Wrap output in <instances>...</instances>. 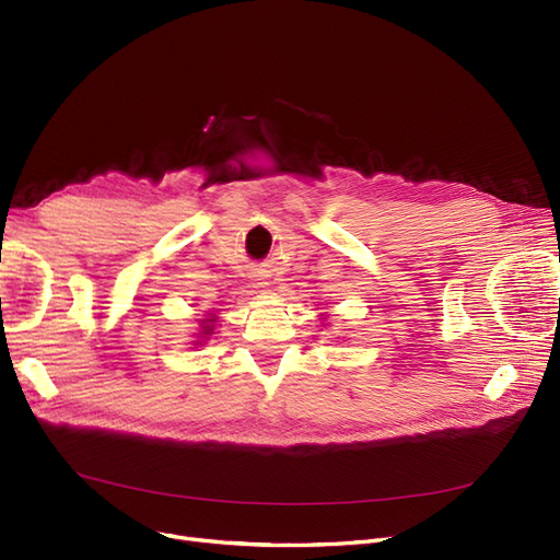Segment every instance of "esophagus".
I'll use <instances>...</instances> for the list:
<instances>
[{
    "label": "esophagus",
    "instance_id": "1",
    "mask_svg": "<svg viewBox=\"0 0 560 560\" xmlns=\"http://www.w3.org/2000/svg\"><path fill=\"white\" fill-rule=\"evenodd\" d=\"M255 284H257V287H264V284H268V282H266V276H255Z\"/></svg>",
    "mask_w": 560,
    "mask_h": 560
}]
</instances>
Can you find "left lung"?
<instances>
[{"label":"left lung","instance_id":"left-lung-1","mask_svg":"<svg viewBox=\"0 0 560 560\" xmlns=\"http://www.w3.org/2000/svg\"><path fill=\"white\" fill-rule=\"evenodd\" d=\"M319 317H326V315H319Z\"/></svg>","mask_w":560,"mask_h":560}]
</instances>
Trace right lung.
<instances>
[{"label": "right lung", "mask_w": 560, "mask_h": 560, "mask_svg": "<svg viewBox=\"0 0 560 560\" xmlns=\"http://www.w3.org/2000/svg\"><path fill=\"white\" fill-rule=\"evenodd\" d=\"M215 326H218V315H210V313H208L203 319H199V334H195L197 340H191V342H195V345H203L210 336H213Z\"/></svg>", "instance_id": "add662e5"}]
</instances>
